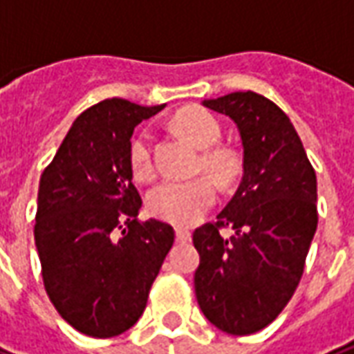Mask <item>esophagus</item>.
Masks as SVG:
<instances>
[{"instance_id":"obj_1","label":"esophagus","mask_w":354,"mask_h":354,"mask_svg":"<svg viewBox=\"0 0 354 354\" xmlns=\"http://www.w3.org/2000/svg\"><path fill=\"white\" fill-rule=\"evenodd\" d=\"M175 237H177L179 243H189L192 237V233L187 227H177L175 229Z\"/></svg>"}]
</instances>
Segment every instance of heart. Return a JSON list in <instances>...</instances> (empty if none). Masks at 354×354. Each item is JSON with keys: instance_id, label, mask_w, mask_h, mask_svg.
<instances>
[{"instance_id": "obj_1", "label": "heart", "mask_w": 354, "mask_h": 354, "mask_svg": "<svg viewBox=\"0 0 354 354\" xmlns=\"http://www.w3.org/2000/svg\"><path fill=\"white\" fill-rule=\"evenodd\" d=\"M173 123L196 148L206 150L202 153V165L216 179L221 183H229L233 179L237 171L235 158L223 148H212L218 145L221 136V127L216 117L201 107H187L175 115ZM150 140L152 136L145 129L133 138L129 148V162L136 179L152 177L153 163ZM216 185L209 177H196L189 181H163L153 187L148 194V209L152 212V216L163 221L189 225L216 202Z\"/></svg>"}]
</instances>
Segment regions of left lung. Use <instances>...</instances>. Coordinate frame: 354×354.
I'll return each mask as SVG.
<instances>
[{
	"mask_svg": "<svg viewBox=\"0 0 354 354\" xmlns=\"http://www.w3.org/2000/svg\"><path fill=\"white\" fill-rule=\"evenodd\" d=\"M204 106L237 123L243 179L216 223L194 231L201 310L231 335L264 330L291 301L318 225L316 173L293 123L272 100L231 92ZM221 228H231L229 238Z\"/></svg>",
	"mask_w": 354,
	"mask_h": 354,
	"instance_id": "left-lung-1",
	"label": "left lung"
}]
</instances>
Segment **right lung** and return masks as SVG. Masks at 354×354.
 Wrapping results in <instances>:
<instances>
[{"mask_svg": "<svg viewBox=\"0 0 354 354\" xmlns=\"http://www.w3.org/2000/svg\"><path fill=\"white\" fill-rule=\"evenodd\" d=\"M163 107L123 98L88 107L40 177L34 241L44 287L61 318L90 337L135 326L175 241L171 225L138 221L129 162L135 127Z\"/></svg>", "mask_w": 354, "mask_h": 354, "instance_id": "right-lung-1", "label": "right lung"}]
</instances>
